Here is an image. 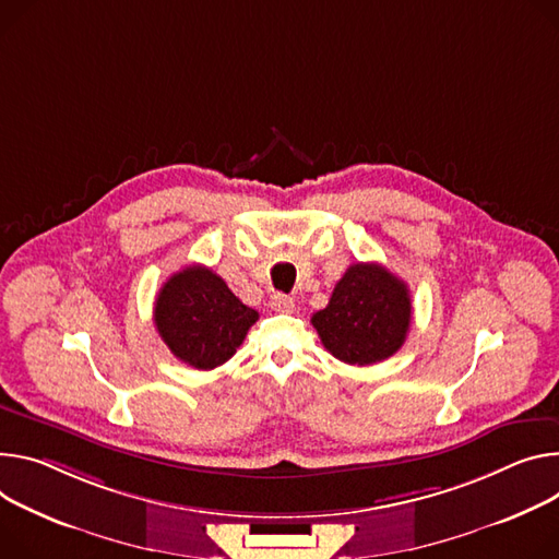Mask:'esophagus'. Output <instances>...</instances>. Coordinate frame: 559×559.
<instances>
[{
    "instance_id": "esophagus-1",
    "label": "esophagus",
    "mask_w": 559,
    "mask_h": 559,
    "mask_svg": "<svg viewBox=\"0 0 559 559\" xmlns=\"http://www.w3.org/2000/svg\"><path fill=\"white\" fill-rule=\"evenodd\" d=\"M270 306L276 312H292L294 310V298L287 296V294H274L272 300H270Z\"/></svg>"
}]
</instances>
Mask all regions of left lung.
Masks as SVG:
<instances>
[{"mask_svg": "<svg viewBox=\"0 0 559 559\" xmlns=\"http://www.w3.org/2000/svg\"><path fill=\"white\" fill-rule=\"evenodd\" d=\"M411 319L408 285L379 263H357L347 267L312 325L332 357L349 366H372L403 345Z\"/></svg>", "mask_w": 559, "mask_h": 559, "instance_id": "left-lung-1", "label": "left lung"}]
</instances>
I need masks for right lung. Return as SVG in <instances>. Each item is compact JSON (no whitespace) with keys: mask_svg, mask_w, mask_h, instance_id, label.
<instances>
[{"mask_svg":"<svg viewBox=\"0 0 559 559\" xmlns=\"http://www.w3.org/2000/svg\"><path fill=\"white\" fill-rule=\"evenodd\" d=\"M154 321L176 359L214 370L234 357L259 312L242 306L210 267L189 265L160 287Z\"/></svg>","mask_w":559,"mask_h":559,"instance_id":"right-lung-1","label":"right lung"}]
</instances>
